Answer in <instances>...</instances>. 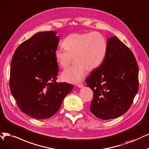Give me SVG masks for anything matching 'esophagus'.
I'll list each match as a JSON object with an SVG mask.
<instances>
[{"label":"esophagus","instance_id":"34e87169","mask_svg":"<svg viewBox=\"0 0 149 149\" xmlns=\"http://www.w3.org/2000/svg\"><path fill=\"white\" fill-rule=\"evenodd\" d=\"M77 86L79 88H81L84 87V85L82 84H78L77 85Z\"/></svg>","mask_w":149,"mask_h":149}]
</instances>
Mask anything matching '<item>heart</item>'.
Returning a JSON list of instances; mask_svg holds the SVG:
<instances>
[{
	"mask_svg": "<svg viewBox=\"0 0 149 149\" xmlns=\"http://www.w3.org/2000/svg\"><path fill=\"white\" fill-rule=\"evenodd\" d=\"M62 44L64 48H57L54 58L64 69L69 67L74 59V64L61 75L63 81L72 84L83 80L86 70L92 71L100 67L107 52L106 39L97 32L72 33L64 38Z\"/></svg>",
	"mask_w": 149,
	"mask_h": 149,
	"instance_id": "b5f03b06",
	"label": "heart"
}]
</instances>
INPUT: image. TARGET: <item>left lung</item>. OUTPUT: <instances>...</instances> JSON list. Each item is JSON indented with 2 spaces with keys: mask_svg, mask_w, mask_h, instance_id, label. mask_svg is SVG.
Wrapping results in <instances>:
<instances>
[{
  "mask_svg": "<svg viewBox=\"0 0 149 149\" xmlns=\"http://www.w3.org/2000/svg\"><path fill=\"white\" fill-rule=\"evenodd\" d=\"M107 43L104 62L86 79L94 93L90 110L102 120L127 112L139 87L138 65L131 49L116 36L109 37Z\"/></svg>",
  "mask_w": 149,
  "mask_h": 149,
  "instance_id": "1",
  "label": "left lung"
}]
</instances>
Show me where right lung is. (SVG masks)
Returning <instances> with one entry per match:
<instances>
[{"label": "right lung", "mask_w": 149, "mask_h": 149, "mask_svg": "<svg viewBox=\"0 0 149 149\" xmlns=\"http://www.w3.org/2000/svg\"><path fill=\"white\" fill-rule=\"evenodd\" d=\"M56 34L54 31L36 33L16 48L11 62V93L21 111L36 119L53 116L74 88L56 81Z\"/></svg>", "instance_id": "add662e5"}]
</instances>
